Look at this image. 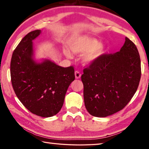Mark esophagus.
I'll return each mask as SVG.
<instances>
[{
	"instance_id": "1",
	"label": "esophagus",
	"mask_w": 149,
	"mask_h": 149,
	"mask_svg": "<svg viewBox=\"0 0 149 149\" xmlns=\"http://www.w3.org/2000/svg\"><path fill=\"white\" fill-rule=\"evenodd\" d=\"M75 76L76 79H79L81 76V73L79 71H75Z\"/></svg>"
}]
</instances>
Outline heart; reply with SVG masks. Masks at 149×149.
Segmentation results:
<instances>
[{
	"instance_id": "heart-1",
	"label": "heart",
	"mask_w": 149,
	"mask_h": 149,
	"mask_svg": "<svg viewBox=\"0 0 149 149\" xmlns=\"http://www.w3.org/2000/svg\"><path fill=\"white\" fill-rule=\"evenodd\" d=\"M68 46L71 51L74 54H84L82 62L85 65L92 64L104 54L105 47L100 44L97 39L89 37H74L69 40ZM63 52L65 56L72 58V54L70 50L64 48Z\"/></svg>"
}]
</instances>
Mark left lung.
I'll list each match as a JSON object with an SVG mask.
<instances>
[{"mask_svg":"<svg viewBox=\"0 0 149 149\" xmlns=\"http://www.w3.org/2000/svg\"><path fill=\"white\" fill-rule=\"evenodd\" d=\"M141 75L137 47L125 37L119 52L104 54L84 70L85 106L95 117H107L122 110L137 91Z\"/></svg>","mask_w":149,"mask_h":149,"instance_id":"obj_1","label":"left lung"}]
</instances>
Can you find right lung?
<instances>
[{
	"label": "right lung",
	"mask_w": 149,
	"mask_h": 149,
	"mask_svg": "<svg viewBox=\"0 0 149 149\" xmlns=\"http://www.w3.org/2000/svg\"><path fill=\"white\" fill-rule=\"evenodd\" d=\"M41 32H29L14 50L10 76L14 92L24 107L33 114L48 118L61 110L75 74L73 66L63 68L49 60L35 61L32 41Z\"/></svg>",
	"instance_id": "right-lung-1"
}]
</instances>
